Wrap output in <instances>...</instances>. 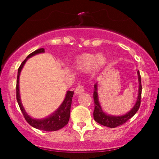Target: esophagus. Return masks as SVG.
<instances>
[{
    "mask_svg": "<svg viewBox=\"0 0 159 159\" xmlns=\"http://www.w3.org/2000/svg\"><path fill=\"white\" fill-rule=\"evenodd\" d=\"M75 93L76 94H77V95H80L81 94V93H84V88L83 87H82V85H79V86H77V88H76V89H75Z\"/></svg>",
    "mask_w": 159,
    "mask_h": 159,
    "instance_id": "esophagus-1",
    "label": "esophagus"
}]
</instances>
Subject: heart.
Here are the masks:
<instances>
[{
  "label": "heart",
  "instance_id": "b5f03b06",
  "mask_svg": "<svg viewBox=\"0 0 159 159\" xmlns=\"http://www.w3.org/2000/svg\"><path fill=\"white\" fill-rule=\"evenodd\" d=\"M108 60L104 53H82L74 61V68L82 72H88L91 69L101 71L107 66Z\"/></svg>",
  "mask_w": 159,
  "mask_h": 159
}]
</instances>
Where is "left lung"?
I'll list each match as a JSON object with an SVG mask.
<instances>
[{
    "label": "left lung",
    "instance_id": "left-lung-1",
    "mask_svg": "<svg viewBox=\"0 0 159 159\" xmlns=\"http://www.w3.org/2000/svg\"><path fill=\"white\" fill-rule=\"evenodd\" d=\"M138 98H137L136 103L133 107L129 111L126 113L125 114L121 115V116H113L106 114L102 109V107L100 103L98 98V83L96 82L94 84V92H93V98H94L95 103V108L93 111V117H94L95 121L96 122L101 124V125L106 126L107 127L114 128L123 125L126 121L132 118L134 114L138 111L140 105V99H141V93H142V85H141V77L140 74L138 71Z\"/></svg>",
    "mask_w": 159,
    "mask_h": 159
}]
</instances>
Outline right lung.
Here are the masks:
<instances>
[{
	"label": "right lung",
	"instance_id": "add662e5",
	"mask_svg": "<svg viewBox=\"0 0 159 159\" xmlns=\"http://www.w3.org/2000/svg\"><path fill=\"white\" fill-rule=\"evenodd\" d=\"M45 52L44 48H40L36 50L35 51L32 52L30 53L25 61L21 63V64L19 66L18 69V75H17V81H16V100L18 102L19 108L22 112V114L25 116V119L28 123L30 124L32 127H33L36 129L43 130V131H56L61 129L66 126L69 122V117H70V108L71 105V101H72V97L74 95V91L68 90L66 92V96L64 101L61 104L59 107L54 111L53 114L49 115L48 116L45 117L43 119H34L28 115L26 112L25 108L23 107L22 103H21L20 93H19V76H20L21 69H23L25 63L27 62L28 58H31L32 56H35L37 54L42 53Z\"/></svg>",
	"mask_w": 159,
	"mask_h": 159
}]
</instances>
